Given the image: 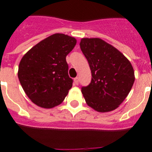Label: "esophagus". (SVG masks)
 Listing matches in <instances>:
<instances>
[{"label": "esophagus", "mask_w": 152, "mask_h": 152, "mask_svg": "<svg viewBox=\"0 0 152 152\" xmlns=\"http://www.w3.org/2000/svg\"><path fill=\"white\" fill-rule=\"evenodd\" d=\"M74 83L75 85H78L79 84V78L76 77L74 79Z\"/></svg>", "instance_id": "esophagus-1"}]
</instances>
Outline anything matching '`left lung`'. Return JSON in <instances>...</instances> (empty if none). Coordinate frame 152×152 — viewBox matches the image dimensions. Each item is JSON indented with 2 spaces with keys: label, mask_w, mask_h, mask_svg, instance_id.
<instances>
[{
  "label": "left lung",
  "mask_w": 152,
  "mask_h": 152,
  "mask_svg": "<svg viewBox=\"0 0 152 152\" xmlns=\"http://www.w3.org/2000/svg\"><path fill=\"white\" fill-rule=\"evenodd\" d=\"M80 45L92 72L89 85L81 89L87 105L99 113L117 109L134 84L131 63L119 50L99 38H83Z\"/></svg>",
  "instance_id": "1"
}]
</instances>
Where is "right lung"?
I'll return each mask as SVG.
<instances>
[{"instance_id": "add662e5", "label": "right lung", "mask_w": 152, "mask_h": 152, "mask_svg": "<svg viewBox=\"0 0 152 152\" xmlns=\"http://www.w3.org/2000/svg\"><path fill=\"white\" fill-rule=\"evenodd\" d=\"M76 39L55 34L35 45L18 67V79L25 93L39 107L51 109L63 102L72 86L66 57Z\"/></svg>"}]
</instances>
